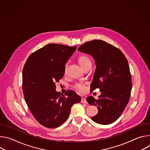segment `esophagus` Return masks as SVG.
I'll return each mask as SVG.
<instances>
[{
	"label": "esophagus",
	"instance_id": "1",
	"mask_svg": "<svg viewBox=\"0 0 150 150\" xmlns=\"http://www.w3.org/2000/svg\"><path fill=\"white\" fill-rule=\"evenodd\" d=\"M81 102L82 103H87V101L86 99H85V98H82Z\"/></svg>",
	"mask_w": 150,
	"mask_h": 150
}]
</instances>
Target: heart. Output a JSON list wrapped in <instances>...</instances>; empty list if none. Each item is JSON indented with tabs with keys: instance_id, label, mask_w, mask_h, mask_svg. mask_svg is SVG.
I'll return each mask as SVG.
<instances>
[{
	"instance_id": "obj_1",
	"label": "heart",
	"mask_w": 150,
	"mask_h": 150,
	"mask_svg": "<svg viewBox=\"0 0 150 150\" xmlns=\"http://www.w3.org/2000/svg\"><path fill=\"white\" fill-rule=\"evenodd\" d=\"M77 60L79 64V65L81 67V68L82 69L85 68V67H87L89 65H91V59H90V57L88 56L85 55V54L79 55L77 58ZM65 72H66V68L65 69ZM75 87L76 88H77L78 90H79V91H83L84 89L83 85L81 83H76L75 85Z\"/></svg>"
}]
</instances>
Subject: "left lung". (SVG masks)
I'll list each match as a JSON object with an SVG mask.
<instances>
[{
	"label": "left lung",
	"mask_w": 150,
	"mask_h": 150,
	"mask_svg": "<svg viewBox=\"0 0 150 150\" xmlns=\"http://www.w3.org/2000/svg\"><path fill=\"white\" fill-rule=\"evenodd\" d=\"M78 50L91 55L96 65L90 88L91 91L99 88L101 95L98 99L87 98L98 110L91 119L101 125L110 124L120 117L130 98L132 78L128 62L118 48L101 40L86 42Z\"/></svg>",
	"instance_id": "obj_1"
}]
</instances>
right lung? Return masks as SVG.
I'll use <instances>...</instances> for the list:
<instances>
[{
    "label": "right lung",
    "mask_w": 150,
    "mask_h": 150,
    "mask_svg": "<svg viewBox=\"0 0 150 150\" xmlns=\"http://www.w3.org/2000/svg\"><path fill=\"white\" fill-rule=\"evenodd\" d=\"M76 46L49 44L33 53L23 71V90L25 101L35 119L49 128L59 126L69 116L73 104L81 97L68 90L61 95L56 91V82L65 74V65Z\"/></svg>",
    "instance_id": "1"
}]
</instances>
